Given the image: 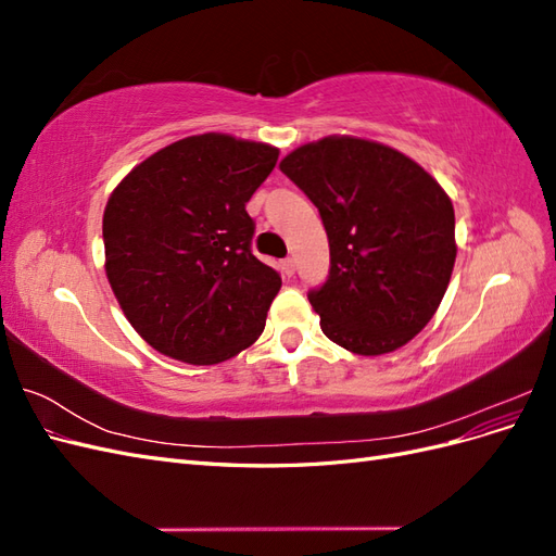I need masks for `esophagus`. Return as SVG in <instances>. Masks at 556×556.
<instances>
[{
    "label": "esophagus",
    "instance_id": "34e87169",
    "mask_svg": "<svg viewBox=\"0 0 556 556\" xmlns=\"http://www.w3.org/2000/svg\"><path fill=\"white\" fill-rule=\"evenodd\" d=\"M280 268H282V276H294V268H296V264H294V260L292 257H288V260H282V264H280Z\"/></svg>",
    "mask_w": 556,
    "mask_h": 556
}]
</instances>
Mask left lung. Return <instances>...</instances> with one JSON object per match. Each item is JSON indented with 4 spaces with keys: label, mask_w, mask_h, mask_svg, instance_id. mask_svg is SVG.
Returning a JSON list of instances; mask_svg holds the SVG:
<instances>
[{
    "label": "left lung",
    "mask_w": 556,
    "mask_h": 556,
    "mask_svg": "<svg viewBox=\"0 0 556 556\" xmlns=\"http://www.w3.org/2000/svg\"><path fill=\"white\" fill-rule=\"evenodd\" d=\"M280 172L319 211L329 276L308 292L327 339L374 357L427 327L452 276L454 208L399 150L355 137L296 148Z\"/></svg>",
    "instance_id": "8db88e82"
}]
</instances>
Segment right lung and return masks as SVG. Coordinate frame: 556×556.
<instances>
[{
  "label": "right lung",
  "instance_id": "add662e5",
  "mask_svg": "<svg viewBox=\"0 0 556 556\" xmlns=\"http://www.w3.org/2000/svg\"><path fill=\"white\" fill-rule=\"evenodd\" d=\"M276 162L274 146L211 131L157 150L113 190L106 276L162 355L208 366L260 339L282 280L252 255L245 204Z\"/></svg>",
  "mask_w": 556,
  "mask_h": 556
}]
</instances>
